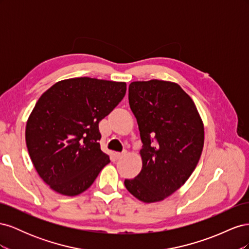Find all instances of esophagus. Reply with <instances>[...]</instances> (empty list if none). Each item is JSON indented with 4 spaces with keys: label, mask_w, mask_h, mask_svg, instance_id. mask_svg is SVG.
<instances>
[{
    "label": "esophagus",
    "mask_w": 249,
    "mask_h": 249,
    "mask_svg": "<svg viewBox=\"0 0 249 249\" xmlns=\"http://www.w3.org/2000/svg\"><path fill=\"white\" fill-rule=\"evenodd\" d=\"M124 156V153H114V158L116 160L122 159V158Z\"/></svg>",
    "instance_id": "esophagus-1"
}]
</instances>
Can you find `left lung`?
I'll return each mask as SVG.
<instances>
[{"label":"left lung","instance_id":"1","mask_svg":"<svg viewBox=\"0 0 249 249\" xmlns=\"http://www.w3.org/2000/svg\"><path fill=\"white\" fill-rule=\"evenodd\" d=\"M130 108L143 143L142 169L124 186L143 202L163 200L182 187L199 161L205 131L191 97L177 83L132 82Z\"/></svg>","mask_w":249,"mask_h":249}]
</instances>
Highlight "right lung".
<instances>
[{
  "label": "right lung",
  "mask_w": 249,
  "mask_h": 249,
  "mask_svg": "<svg viewBox=\"0 0 249 249\" xmlns=\"http://www.w3.org/2000/svg\"><path fill=\"white\" fill-rule=\"evenodd\" d=\"M124 82L88 77L60 81L37 101L26 125L28 152L53 190L74 196L92 185L110 162L99 124L122 102Z\"/></svg>",
  "instance_id": "right-lung-1"
}]
</instances>
